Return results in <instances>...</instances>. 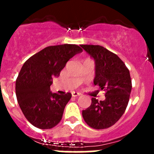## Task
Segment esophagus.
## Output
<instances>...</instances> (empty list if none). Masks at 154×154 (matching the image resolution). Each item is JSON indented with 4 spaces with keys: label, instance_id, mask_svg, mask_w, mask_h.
Segmentation results:
<instances>
[{
    "label": "esophagus",
    "instance_id": "esophagus-1",
    "mask_svg": "<svg viewBox=\"0 0 154 154\" xmlns=\"http://www.w3.org/2000/svg\"><path fill=\"white\" fill-rule=\"evenodd\" d=\"M71 94H72V97H77V96H80L81 95V94L79 92H75V91H74V92L71 93Z\"/></svg>",
    "mask_w": 154,
    "mask_h": 154
}]
</instances>
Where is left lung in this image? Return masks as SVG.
Instances as JSON below:
<instances>
[{"mask_svg": "<svg viewBox=\"0 0 154 154\" xmlns=\"http://www.w3.org/2000/svg\"><path fill=\"white\" fill-rule=\"evenodd\" d=\"M95 62L94 84L106 91L105 100L91 98V106L83 110V117L90 127L106 129L114 125L125 113L132 89L129 69L114 53L100 45H81Z\"/></svg>", "mask_w": 154, "mask_h": 154, "instance_id": "obj_1", "label": "left lung"}]
</instances>
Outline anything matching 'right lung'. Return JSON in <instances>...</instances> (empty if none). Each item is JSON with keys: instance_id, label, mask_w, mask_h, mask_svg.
Here are the masks:
<instances>
[{"instance_id": "add662e5", "label": "right lung", "mask_w": 154, "mask_h": 154, "mask_svg": "<svg viewBox=\"0 0 154 154\" xmlns=\"http://www.w3.org/2000/svg\"><path fill=\"white\" fill-rule=\"evenodd\" d=\"M82 51L77 45L48 46L23 65L15 82V93L23 114L34 127L46 130L60 123L71 94L51 92L52 77H58L68 60Z\"/></svg>"}]
</instances>
